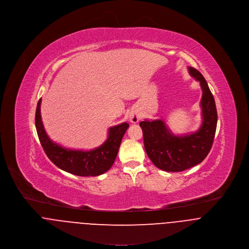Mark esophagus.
<instances>
[{"label": "esophagus", "instance_id": "esophagus-1", "mask_svg": "<svg viewBox=\"0 0 249 249\" xmlns=\"http://www.w3.org/2000/svg\"><path fill=\"white\" fill-rule=\"evenodd\" d=\"M142 116H141V113L138 111V110H132L130 115H129V119L132 123H138L140 120H141Z\"/></svg>", "mask_w": 249, "mask_h": 249}]
</instances>
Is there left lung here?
<instances>
[{
	"mask_svg": "<svg viewBox=\"0 0 249 249\" xmlns=\"http://www.w3.org/2000/svg\"><path fill=\"white\" fill-rule=\"evenodd\" d=\"M189 73L200 82L202 89V125L198 131L185 136H175L164 121L144 120L140 123L143 132L144 148L152 162L167 172H179L200 163L212 148L217 123L213 96L202 74L194 67Z\"/></svg>",
	"mask_w": 249,
	"mask_h": 249,
	"instance_id": "left-lung-1",
	"label": "left lung"
}]
</instances>
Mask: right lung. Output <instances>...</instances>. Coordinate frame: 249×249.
<instances>
[{
	"mask_svg": "<svg viewBox=\"0 0 249 249\" xmlns=\"http://www.w3.org/2000/svg\"><path fill=\"white\" fill-rule=\"evenodd\" d=\"M39 99L36 111V127L40 143L47 157L58 168L78 176H98L107 172L113 164L117 156L122 138L129 124L124 122L108 129L107 141L99 146L89 151L64 148L52 142L45 132Z\"/></svg>",
	"mask_w": 249,
	"mask_h": 249,
	"instance_id": "right-lung-1",
	"label": "right lung"
}]
</instances>
